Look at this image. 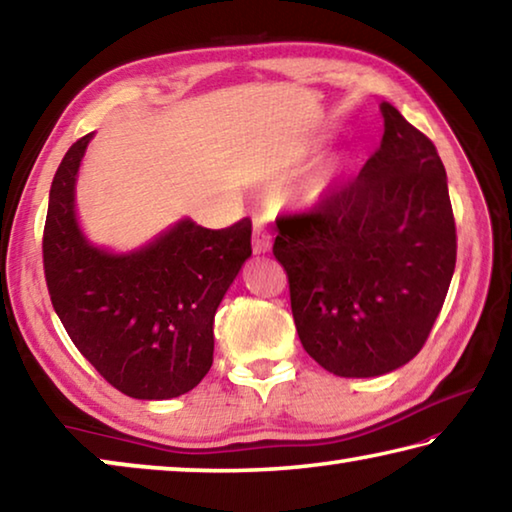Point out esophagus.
I'll list each match as a JSON object with an SVG mask.
<instances>
[{
    "mask_svg": "<svg viewBox=\"0 0 512 512\" xmlns=\"http://www.w3.org/2000/svg\"><path fill=\"white\" fill-rule=\"evenodd\" d=\"M271 246H273V235H271V230H268V225L264 221H255V228H253V250H255V255L268 253Z\"/></svg>",
    "mask_w": 512,
    "mask_h": 512,
    "instance_id": "34e87169",
    "label": "esophagus"
}]
</instances>
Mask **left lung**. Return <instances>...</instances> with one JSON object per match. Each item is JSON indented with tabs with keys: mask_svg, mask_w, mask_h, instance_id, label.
<instances>
[{
	"mask_svg": "<svg viewBox=\"0 0 512 512\" xmlns=\"http://www.w3.org/2000/svg\"><path fill=\"white\" fill-rule=\"evenodd\" d=\"M352 183L277 219L302 348L339 377H379L422 350L456 266V223L436 146L391 103Z\"/></svg>",
	"mask_w": 512,
	"mask_h": 512,
	"instance_id": "1",
	"label": "left lung"
}]
</instances>
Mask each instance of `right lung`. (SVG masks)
Listing matches in <instances>:
<instances>
[{"label":"right lung","mask_w":512,"mask_h":512,"mask_svg":"<svg viewBox=\"0 0 512 512\" xmlns=\"http://www.w3.org/2000/svg\"><path fill=\"white\" fill-rule=\"evenodd\" d=\"M90 140L92 133L69 146L51 183L42 235L51 305L117 391L135 400L185 395L212 368L214 314L253 253V223L210 230L183 219L133 253L92 246L74 207Z\"/></svg>","instance_id":"obj_1"}]
</instances>
